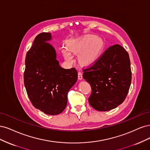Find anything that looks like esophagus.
<instances>
[{
	"label": "esophagus",
	"mask_w": 150,
	"mask_h": 150,
	"mask_svg": "<svg viewBox=\"0 0 150 150\" xmlns=\"http://www.w3.org/2000/svg\"><path fill=\"white\" fill-rule=\"evenodd\" d=\"M78 79L79 80H81L83 79V76H82V73L81 71H79L78 73Z\"/></svg>",
	"instance_id": "1"
}]
</instances>
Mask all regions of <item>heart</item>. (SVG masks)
I'll use <instances>...</instances> for the list:
<instances>
[{
  "label": "heart",
  "mask_w": 150,
  "mask_h": 150,
  "mask_svg": "<svg viewBox=\"0 0 150 150\" xmlns=\"http://www.w3.org/2000/svg\"><path fill=\"white\" fill-rule=\"evenodd\" d=\"M69 49L75 53H80V60L84 64H91L98 59L104 47L103 42L95 35H86L79 39L72 40L69 43ZM63 54L68 61L73 60L70 51L64 48Z\"/></svg>",
  "instance_id": "obj_1"
}]
</instances>
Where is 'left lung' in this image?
<instances>
[{"mask_svg": "<svg viewBox=\"0 0 150 150\" xmlns=\"http://www.w3.org/2000/svg\"><path fill=\"white\" fill-rule=\"evenodd\" d=\"M83 71V78L91 88L88 101L93 108L106 112L123 102L132 81L129 57L123 47L118 44L110 47Z\"/></svg>", "mask_w": 150, "mask_h": 150, "instance_id": "1", "label": "left lung"}]
</instances>
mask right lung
<instances>
[{"label": "right lung", "mask_w": 150, "mask_h": 150, "mask_svg": "<svg viewBox=\"0 0 150 150\" xmlns=\"http://www.w3.org/2000/svg\"><path fill=\"white\" fill-rule=\"evenodd\" d=\"M50 33L38 34L25 57L24 85L33 107L55 115L67 107V94L78 79L75 68L65 69L57 60L56 52L47 42Z\"/></svg>", "instance_id": "1"}]
</instances>
